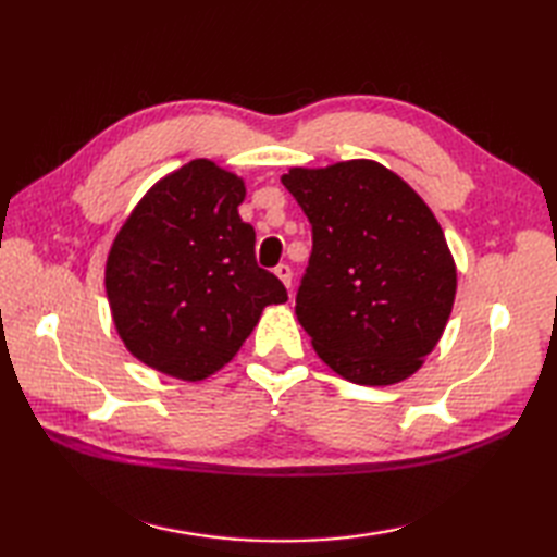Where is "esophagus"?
<instances>
[{"mask_svg": "<svg viewBox=\"0 0 557 557\" xmlns=\"http://www.w3.org/2000/svg\"><path fill=\"white\" fill-rule=\"evenodd\" d=\"M275 275L282 280V285H285L287 289H292V268L287 263H280L275 268Z\"/></svg>", "mask_w": 557, "mask_h": 557, "instance_id": "1", "label": "esophagus"}]
</instances>
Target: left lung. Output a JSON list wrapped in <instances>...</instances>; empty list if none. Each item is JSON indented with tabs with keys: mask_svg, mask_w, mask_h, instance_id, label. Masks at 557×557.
<instances>
[{
	"mask_svg": "<svg viewBox=\"0 0 557 557\" xmlns=\"http://www.w3.org/2000/svg\"><path fill=\"white\" fill-rule=\"evenodd\" d=\"M282 184L311 222L297 318L318 357L359 385L405 381L441 339L457 292L431 208L373 160L294 168Z\"/></svg>",
	"mask_w": 557,
	"mask_h": 557,
	"instance_id": "8db88e82",
	"label": "left lung"
}]
</instances>
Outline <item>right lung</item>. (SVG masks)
<instances>
[{
	"instance_id": "right-lung-1",
	"label": "right lung",
	"mask_w": 557,
	"mask_h": 557,
	"mask_svg": "<svg viewBox=\"0 0 557 557\" xmlns=\"http://www.w3.org/2000/svg\"><path fill=\"white\" fill-rule=\"evenodd\" d=\"M244 182L210 160L164 176L116 234L104 289L116 333L150 369L182 381L220 371L282 282L256 263V232L239 218Z\"/></svg>"
}]
</instances>
